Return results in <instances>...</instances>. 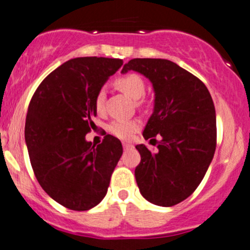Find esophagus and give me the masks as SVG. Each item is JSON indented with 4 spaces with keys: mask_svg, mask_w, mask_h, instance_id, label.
I'll use <instances>...</instances> for the list:
<instances>
[{
    "mask_svg": "<svg viewBox=\"0 0 250 250\" xmlns=\"http://www.w3.org/2000/svg\"><path fill=\"white\" fill-rule=\"evenodd\" d=\"M132 147H133V145L129 144V143H123V149L125 150H129V149H132Z\"/></svg>",
    "mask_w": 250,
    "mask_h": 250,
    "instance_id": "esophagus-1",
    "label": "esophagus"
}]
</instances>
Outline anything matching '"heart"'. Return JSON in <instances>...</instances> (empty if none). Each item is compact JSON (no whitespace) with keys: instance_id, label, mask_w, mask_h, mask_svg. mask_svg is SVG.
<instances>
[{"instance_id":"b5f03b06","label":"heart","mask_w":250,"mask_h":250,"mask_svg":"<svg viewBox=\"0 0 250 250\" xmlns=\"http://www.w3.org/2000/svg\"><path fill=\"white\" fill-rule=\"evenodd\" d=\"M116 86L123 93L127 94L129 98L134 99V100H139L143 98L145 94V84L143 79L137 74H127V76L120 77L116 79L115 82ZM104 105V91H100L96 96L95 106L98 111L103 108ZM140 127V123L138 121H125V120H117L113 121L110 125H108V130L111 134L115 137L120 138V139H129Z\"/></svg>"}]
</instances>
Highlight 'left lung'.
<instances>
[{"label": "left lung", "instance_id": "8db88e82", "mask_svg": "<svg viewBox=\"0 0 250 250\" xmlns=\"http://www.w3.org/2000/svg\"><path fill=\"white\" fill-rule=\"evenodd\" d=\"M146 77L155 93L154 111L143 132L145 139L159 137L152 154L137 145L140 164L135 181L143 197L159 207L183 202L204 178L216 149V113L211 95L200 79L174 62L134 58L122 73Z\"/></svg>", "mask_w": 250, "mask_h": 250}]
</instances>
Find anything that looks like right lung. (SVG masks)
Returning a JSON list of instances; mask_svg holds the SVG:
<instances>
[{
  "mask_svg": "<svg viewBox=\"0 0 250 250\" xmlns=\"http://www.w3.org/2000/svg\"><path fill=\"white\" fill-rule=\"evenodd\" d=\"M122 60L77 57L61 64L39 85L25 120V144L41 188L76 211L105 198L123 147L112 135L95 146L85 135L96 116L95 100Z\"/></svg>",
  "mask_w": 250,
  "mask_h": 250,
  "instance_id": "right-lung-1",
  "label": "right lung"
}]
</instances>
